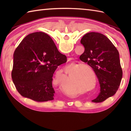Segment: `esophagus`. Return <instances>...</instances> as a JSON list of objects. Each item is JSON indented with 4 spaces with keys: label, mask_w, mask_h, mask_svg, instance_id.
I'll return each mask as SVG.
<instances>
[{
    "label": "esophagus",
    "mask_w": 131,
    "mask_h": 131,
    "mask_svg": "<svg viewBox=\"0 0 131 131\" xmlns=\"http://www.w3.org/2000/svg\"><path fill=\"white\" fill-rule=\"evenodd\" d=\"M70 58H68V61H70Z\"/></svg>",
    "instance_id": "obj_1"
}]
</instances>
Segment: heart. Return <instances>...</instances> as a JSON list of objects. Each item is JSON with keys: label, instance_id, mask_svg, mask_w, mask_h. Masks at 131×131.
<instances>
[{"label": "heart", "instance_id": "b5f03b06", "mask_svg": "<svg viewBox=\"0 0 131 131\" xmlns=\"http://www.w3.org/2000/svg\"><path fill=\"white\" fill-rule=\"evenodd\" d=\"M81 67V66H80V67L79 68V69H80ZM80 74H81V73H79L77 74V76L76 77H77V79H79L80 78Z\"/></svg>", "mask_w": 131, "mask_h": 131}]
</instances>
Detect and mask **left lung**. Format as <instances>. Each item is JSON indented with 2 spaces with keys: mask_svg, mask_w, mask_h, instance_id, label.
I'll return each mask as SVG.
<instances>
[{
  "mask_svg": "<svg viewBox=\"0 0 131 131\" xmlns=\"http://www.w3.org/2000/svg\"><path fill=\"white\" fill-rule=\"evenodd\" d=\"M80 42L85 50L80 59L93 69L100 84V92L92 102H102L113 96L120 85L123 70L119 52L112 41L100 33H87Z\"/></svg>",
  "mask_w": 131,
  "mask_h": 131,
  "instance_id": "left-lung-1",
  "label": "left lung"
}]
</instances>
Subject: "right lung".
<instances>
[{
	"label": "right lung",
	"instance_id": "obj_1",
	"mask_svg": "<svg viewBox=\"0 0 131 131\" xmlns=\"http://www.w3.org/2000/svg\"><path fill=\"white\" fill-rule=\"evenodd\" d=\"M66 61L47 34L39 32L27 35L13 55L12 77L18 92L36 102L53 100V74Z\"/></svg>",
	"mask_w": 131,
	"mask_h": 131
}]
</instances>
